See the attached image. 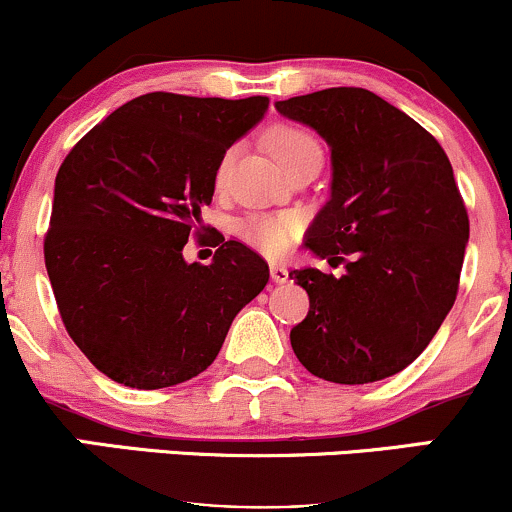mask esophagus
I'll use <instances>...</instances> for the list:
<instances>
[{
  "label": "esophagus",
  "mask_w": 512,
  "mask_h": 512,
  "mask_svg": "<svg viewBox=\"0 0 512 512\" xmlns=\"http://www.w3.org/2000/svg\"><path fill=\"white\" fill-rule=\"evenodd\" d=\"M269 274H272L274 284H286V281H289V269H286L284 264H272V267H269Z\"/></svg>",
  "instance_id": "1"
}]
</instances>
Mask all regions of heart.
Returning <instances> with one entry per match:
<instances>
[{
	"label": "heart",
	"mask_w": 512,
	"mask_h": 512,
	"mask_svg": "<svg viewBox=\"0 0 512 512\" xmlns=\"http://www.w3.org/2000/svg\"><path fill=\"white\" fill-rule=\"evenodd\" d=\"M267 144L272 154L284 163L286 168L298 166L305 158L322 156L320 144L310 132L293 125H279L267 134ZM233 158H236V149L228 151L221 158L219 168H216V187L223 190L228 178H231ZM303 231V219L296 211H255V214L243 216L236 223V233L252 248L262 250L269 257H281L293 248L298 236Z\"/></svg>",
	"instance_id": "obj_1"
}]
</instances>
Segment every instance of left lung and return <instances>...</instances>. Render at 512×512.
<instances>
[{
  "instance_id": "obj_1",
  "label": "left lung",
  "mask_w": 512,
  "mask_h": 512,
  "mask_svg": "<svg viewBox=\"0 0 512 512\" xmlns=\"http://www.w3.org/2000/svg\"><path fill=\"white\" fill-rule=\"evenodd\" d=\"M332 149V195L305 248L339 276L293 269L308 317L293 354L339 385L390 378L426 349L460 286L469 216L443 146L366 88L339 86L276 103Z\"/></svg>"
}]
</instances>
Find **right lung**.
<instances>
[{
  "label": "right lung",
  "mask_w": 512,
  "mask_h": 512,
  "mask_svg": "<svg viewBox=\"0 0 512 512\" xmlns=\"http://www.w3.org/2000/svg\"><path fill=\"white\" fill-rule=\"evenodd\" d=\"M240 101L146 93L81 137L55 178L45 267L69 337L115 383L158 390L185 383L219 356L233 317L269 281L238 240L214 262L187 264L202 207L236 139L267 113Z\"/></svg>",
  "instance_id": "add662e5"
}]
</instances>
